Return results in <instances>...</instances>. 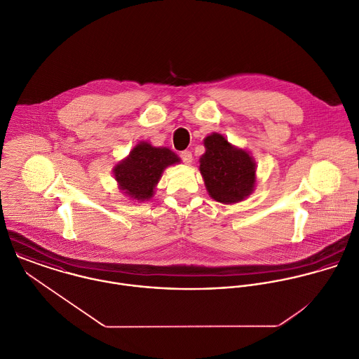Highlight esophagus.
<instances>
[{"label":"esophagus","instance_id":"esophagus-1","mask_svg":"<svg viewBox=\"0 0 359 359\" xmlns=\"http://www.w3.org/2000/svg\"><path fill=\"white\" fill-rule=\"evenodd\" d=\"M181 158H182V161L185 163V164H191L192 163V152L191 151H184V152H181Z\"/></svg>","mask_w":359,"mask_h":359}]
</instances>
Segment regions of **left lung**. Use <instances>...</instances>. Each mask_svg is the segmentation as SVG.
Wrapping results in <instances>:
<instances>
[{
	"instance_id": "8db88e82",
	"label": "left lung",
	"mask_w": 359,
	"mask_h": 359,
	"mask_svg": "<svg viewBox=\"0 0 359 359\" xmlns=\"http://www.w3.org/2000/svg\"><path fill=\"white\" fill-rule=\"evenodd\" d=\"M205 154L201 157V174L208 195L225 205L245 201L256 185V161L243 149L212 133L205 138Z\"/></svg>"
}]
</instances>
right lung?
I'll return each instance as SVG.
<instances>
[{
  "mask_svg": "<svg viewBox=\"0 0 359 359\" xmlns=\"http://www.w3.org/2000/svg\"><path fill=\"white\" fill-rule=\"evenodd\" d=\"M177 163L180 157L168 148H156L142 141L114 165L113 174L123 194L134 201L145 202L152 199L164 168Z\"/></svg>",
  "mask_w": 359,
  "mask_h": 359,
  "instance_id": "add662e5",
  "label": "right lung"
}]
</instances>
